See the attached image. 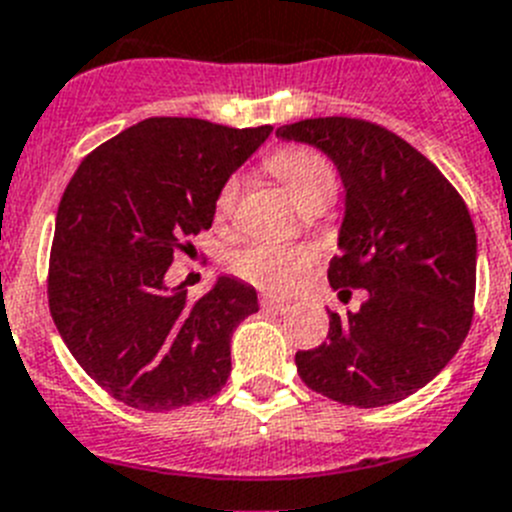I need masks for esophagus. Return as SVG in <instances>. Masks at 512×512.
<instances>
[{"mask_svg": "<svg viewBox=\"0 0 512 512\" xmlns=\"http://www.w3.org/2000/svg\"><path fill=\"white\" fill-rule=\"evenodd\" d=\"M260 306L265 311H275V314H283V311H288V301L283 299H275V296H268V293H262L260 296Z\"/></svg>", "mask_w": 512, "mask_h": 512, "instance_id": "34e87169", "label": "esophagus"}]
</instances>
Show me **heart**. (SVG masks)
<instances>
[{"mask_svg": "<svg viewBox=\"0 0 512 512\" xmlns=\"http://www.w3.org/2000/svg\"><path fill=\"white\" fill-rule=\"evenodd\" d=\"M268 170L278 180H283L301 203L314 198H335L337 177L332 164L309 146H286L273 151L268 157ZM239 198V180L231 177L224 182L216 198V216L221 221L229 219ZM317 265V252L301 244H275L260 242L231 257V270L252 286L268 288V291L286 293L293 291L304 281L311 268Z\"/></svg>", "mask_w": 512, "mask_h": 512, "instance_id": "obj_1", "label": "heart"}]
</instances>
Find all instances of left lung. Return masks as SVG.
Listing matches in <instances>:
<instances>
[{
  "label": "left lung",
  "mask_w": 512,
  "mask_h": 512,
  "mask_svg": "<svg viewBox=\"0 0 512 512\" xmlns=\"http://www.w3.org/2000/svg\"><path fill=\"white\" fill-rule=\"evenodd\" d=\"M322 149L345 185V219L327 278L340 296L366 288L361 311H330L327 342L296 353L309 389L355 407L402 402L461 348L474 314L477 231L443 172L397 133L361 118L278 128Z\"/></svg>",
  "instance_id": "left-lung-1"
}]
</instances>
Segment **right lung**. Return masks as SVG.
I'll list each match as a JSON object with an SVG mask.
<instances>
[{
    "mask_svg": "<svg viewBox=\"0 0 512 512\" xmlns=\"http://www.w3.org/2000/svg\"><path fill=\"white\" fill-rule=\"evenodd\" d=\"M270 131L146 118L87 154L66 185L48 306L79 366L118 402L167 412L224 389L255 288L219 275L190 304L164 275L185 239L211 229L219 190Z\"/></svg>",
    "mask_w": 512,
    "mask_h": 512,
    "instance_id": "obj_1",
    "label": "right lung"
}]
</instances>
